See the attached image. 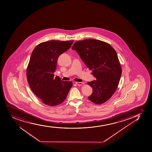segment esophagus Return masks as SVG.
Here are the masks:
<instances>
[{
  "mask_svg": "<svg viewBox=\"0 0 152 152\" xmlns=\"http://www.w3.org/2000/svg\"><path fill=\"white\" fill-rule=\"evenodd\" d=\"M76 84L77 85H79V86H82V85H83L84 83H83V82H76Z\"/></svg>",
  "mask_w": 152,
  "mask_h": 152,
  "instance_id": "1",
  "label": "esophagus"
}]
</instances>
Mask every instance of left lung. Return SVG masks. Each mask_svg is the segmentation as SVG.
<instances>
[{"instance_id":"left-lung-1","label":"left lung","mask_w":152,"mask_h":152,"mask_svg":"<svg viewBox=\"0 0 152 152\" xmlns=\"http://www.w3.org/2000/svg\"><path fill=\"white\" fill-rule=\"evenodd\" d=\"M72 49L96 79L87 83L93 89L88 99L97 104L104 103L115 91L122 73L116 51L107 42L91 39L76 42Z\"/></svg>"}]
</instances>
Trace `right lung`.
I'll list each match as a JSON object with an SVG mask.
<instances>
[{"label":"right lung","instance_id":"add662e5","mask_svg":"<svg viewBox=\"0 0 152 152\" xmlns=\"http://www.w3.org/2000/svg\"><path fill=\"white\" fill-rule=\"evenodd\" d=\"M73 41L52 40L41 42L31 53L26 69L29 87L45 104L57 106L64 102L73 83L54 78L58 58L67 51Z\"/></svg>","mask_w":152,"mask_h":152}]
</instances>
